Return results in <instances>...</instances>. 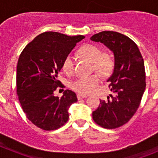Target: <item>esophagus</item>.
I'll return each instance as SVG.
<instances>
[{"label": "esophagus", "instance_id": "obj_1", "mask_svg": "<svg viewBox=\"0 0 158 158\" xmlns=\"http://www.w3.org/2000/svg\"><path fill=\"white\" fill-rule=\"evenodd\" d=\"M87 97V96L86 95H82V94H77V99L78 100H81V99H85Z\"/></svg>", "mask_w": 158, "mask_h": 158}]
</instances>
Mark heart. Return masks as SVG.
<instances>
[{"mask_svg":"<svg viewBox=\"0 0 158 158\" xmlns=\"http://www.w3.org/2000/svg\"><path fill=\"white\" fill-rule=\"evenodd\" d=\"M81 53L84 56L94 62V67L101 74L106 75L112 69L114 60L111 55L104 54L97 46L87 44L81 48ZM62 69L67 74H71L74 69V59L72 54H68L62 62ZM100 82L98 74L81 76L76 78L71 84V87L74 91L79 93L87 94L91 93L97 87Z\"/></svg>","mask_w":158,"mask_h":158,"instance_id":"obj_1","label":"heart"}]
</instances>
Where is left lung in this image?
<instances>
[{"instance_id":"1","label":"left lung","mask_w":158,"mask_h":158,"mask_svg":"<svg viewBox=\"0 0 158 158\" xmlns=\"http://www.w3.org/2000/svg\"><path fill=\"white\" fill-rule=\"evenodd\" d=\"M113 51L115 66L107 79L114 95L100 100L93 112V120L106 129L123 126L132 118L140 105L146 89L144 61L136 43L129 37L112 31H104L91 37Z\"/></svg>"}]
</instances>
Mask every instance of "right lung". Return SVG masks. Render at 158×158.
Here are the masks:
<instances>
[{
    "instance_id": "add662e5",
    "label": "right lung",
    "mask_w": 158,
    "mask_h": 158,
    "mask_svg": "<svg viewBox=\"0 0 158 158\" xmlns=\"http://www.w3.org/2000/svg\"><path fill=\"white\" fill-rule=\"evenodd\" d=\"M84 35L68 36L46 31L36 36L19 55L16 68V93L23 112L32 123L45 131L62 127L69 118V106L77 101L66 89L59 98L54 95L64 85L58 80L62 62Z\"/></svg>"
}]
</instances>
